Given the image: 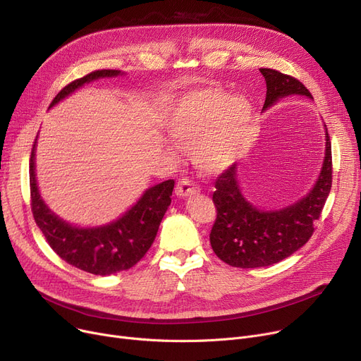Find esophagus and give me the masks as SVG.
I'll list each match as a JSON object with an SVG mask.
<instances>
[{
	"label": "esophagus",
	"instance_id": "obj_1",
	"mask_svg": "<svg viewBox=\"0 0 361 361\" xmlns=\"http://www.w3.org/2000/svg\"><path fill=\"white\" fill-rule=\"evenodd\" d=\"M199 192V187L190 178H181L176 185V195L180 197L193 196Z\"/></svg>",
	"mask_w": 361,
	"mask_h": 361
}]
</instances>
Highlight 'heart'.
Instances as JSON below:
<instances>
[{
  "label": "heart",
  "instance_id": "1",
  "mask_svg": "<svg viewBox=\"0 0 361 361\" xmlns=\"http://www.w3.org/2000/svg\"><path fill=\"white\" fill-rule=\"evenodd\" d=\"M250 120L247 98L203 87L177 101L166 118V131L180 145H192L193 162L203 173L216 174L237 159Z\"/></svg>",
  "mask_w": 361,
  "mask_h": 361
}]
</instances>
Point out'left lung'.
<instances>
[{"instance_id": "1", "label": "left lung", "mask_w": 361, "mask_h": 361, "mask_svg": "<svg viewBox=\"0 0 361 361\" xmlns=\"http://www.w3.org/2000/svg\"><path fill=\"white\" fill-rule=\"evenodd\" d=\"M267 80L263 111L279 98L302 94L313 98L307 87L293 75L274 68H260ZM332 185V150L326 130L325 161L312 192L297 203L279 211H260L241 195L237 168L231 165L216 178L212 200L216 219L211 230L215 255L234 268H263L291 256L314 233Z\"/></svg>"}]
</instances>
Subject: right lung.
<instances>
[{"mask_svg": "<svg viewBox=\"0 0 361 361\" xmlns=\"http://www.w3.org/2000/svg\"><path fill=\"white\" fill-rule=\"evenodd\" d=\"M120 73V70H94L85 78L75 79L59 92L49 108L85 83ZM35 146L36 140L29 162L30 206L35 222L51 249L73 267L93 275H111L135 267L157 237L159 224L171 204L174 180L147 188L139 202L118 221L98 228H78L51 212L41 199L35 178Z\"/></svg>", "mask_w": 361, "mask_h": 361, "instance_id": "add662e5", "label": "right lung"}]
</instances>
